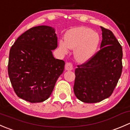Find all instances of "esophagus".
Wrapping results in <instances>:
<instances>
[{
    "label": "esophagus",
    "instance_id": "esophagus-1",
    "mask_svg": "<svg viewBox=\"0 0 130 130\" xmlns=\"http://www.w3.org/2000/svg\"><path fill=\"white\" fill-rule=\"evenodd\" d=\"M73 69V65L72 62H67L65 64V70H72Z\"/></svg>",
    "mask_w": 130,
    "mask_h": 130
}]
</instances>
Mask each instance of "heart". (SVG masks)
<instances>
[{
  "instance_id": "b5f03b06",
  "label": "heart",
  "mask_w": 130,
  "mask_h": 130,
  "mask_svg": "<svg viewBox=\"0 0 130 130\" xmlns=\"http://www.w3.org/2000/svg\"><path fill=\"white\" fill-rule=\"evenodd\" d=\"M99 43L100 38L97 32L89 28L78 27L71 29L67 32L65 40L60 41V48L64 53L69 49H75L76 61L85 63L94 55Z\"/></svg>"
}]
</instances>
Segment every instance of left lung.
Here are the masks:
<instances>
[{
    "label": "left lung",
    "instance_id": "obj_1",
    "mask_svg": "<svg viewBox=\"0 0 130 130\" xmlns=\"http://www.w3.org/2000/svg\"><path fill=\"white\" fill-rule=\"evenodd\" d=\"M101 50L75 69L73 91L86 103L102 101L112 94L122 73L121 44L109 29L101 27Z\"/></svg>",
    "mask_w": 130,
    "mask_h": 130
}]
</instances>
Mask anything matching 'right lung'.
Returning a JSON list of instances; mask_svg holds the SVG:
<instances>
[{
	"instance_id": "obj_1",
	"label": "right lung",
	"mask_w": 130,
	"mask_h": 130,
	"mask_svg": "<svg viewBox=\"0 0 130 130\" xmlns=\"http://www.w3.org/2000/svg\"><path fill=\"white\" fill-rule=\"evenodd\" d=\"M57 46L55 29L47 26L32 27L17 39L10 50L8 74L19 98L35 103L50 96L65 66L52 54Z\"/></svg>"
}]
</instances>
